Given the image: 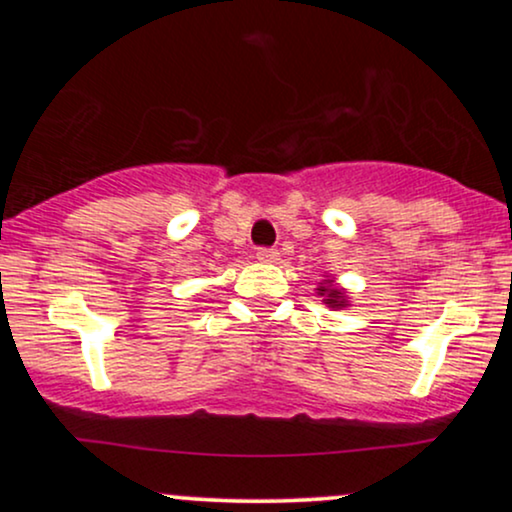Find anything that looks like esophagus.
<instances>
[{
  "mask_svg": "<svg viewBox=\"0 0 512 512\" xmlns=\"http://www.w3.org/2000/svg\"><path fill=\"white\" fill-rule=\"evenodd\" d=\"M257 260H260V262H276V260H279V252H276L274 248H260V250H257Z\"/></svg>",
  "mask_w": 512,
  "mask_h": 512,
  "instance_id": "34e87169",
  "label": "esophagus"
}]
</instances>
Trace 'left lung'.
<instances>
[{
    "label": "left lung",
    "mask_w": 512,
    "mask_h": 512,
    "mask_svg": "<svg viewBox=\"0 0 512 512\" xmlns=\"http://www.w3.org/2000/svg\"><path fill=\"white\" fill-rule=\"evenodd\" d=\"M317 293H320L322 301L330 305V308H346V305H349V301H346V293L339 289V286H334L332 279H325V284H320Z\"/></svg>",
    "instance_id": "1"
}]
</instances>
